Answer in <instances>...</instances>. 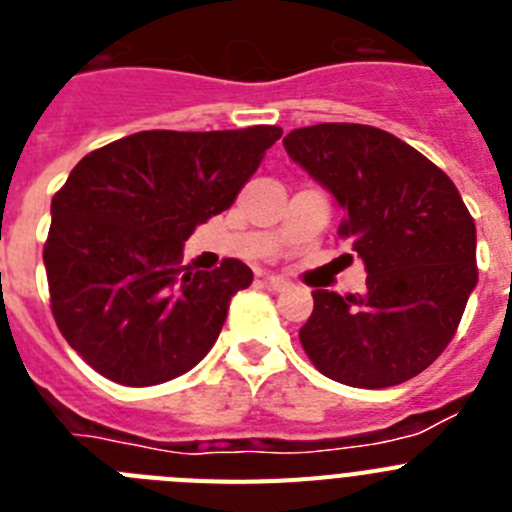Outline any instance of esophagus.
Instances as JSON below:
<instances>
[{
    "mask_svg": "<svg viewBox=\"0 0 512 512\" xmlns=\"http://www.w3.org/2000/svg\"><path fill=\"white\" fill-rule=\"evenodd\" d=\"M266 284H269V289H274V292H284V289L292 287V284L282 277H266Z\"/></svg>",
    "mask_w": 512,
    "mask_h": 512,
    "instance_id": "34e87169",
    "label": "esophagus"
}]
</instances>
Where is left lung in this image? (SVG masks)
Listing matches in <instances>:
<instances>
[{"instance_id": "1", "label": "left lung", "mask_w": 512, "mask_h": 512, "mask_svg": "<svg viewBox=\"0 0 512 512\" xmlns=\"http://www.w3.org/2000/svg\"><path fill=\"white\" fill-rule=\"evenodd\" d=\"M289 158L336 197L341 238L366 269L361 295L312 292L300 341L318 372L382 390L433 364L477 287V228L459 189L387 130L323 122L284 138Z\"/></svg>"}]
</instances>
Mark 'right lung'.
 <instances>
[{"label": "right lung", "instance_id": "right-lung-1", "mask_svg": "<svg viewBox=\"0 0 512 512\" xmlns=\"http://www.w3.org/2000/svg\"><path fill=\"white\" fill-rule=\"evenodd\" d=\"M279 138L277 125L143 130L74 166L43 261L58 330L94 372L151 387L205 359L253 271L238 259L187 269L184 241L233 205Z\"/></svg>", "mask_w": 512, "mask_h": 512}]
</instances>
